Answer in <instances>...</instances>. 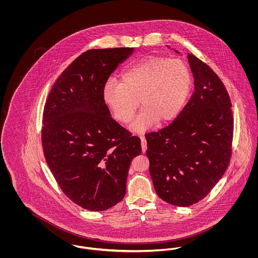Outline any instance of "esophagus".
<instances>
[{
    "label": "esophagus",
    "instance_id": "34e87169",
    "mask_svg": "<svg viewBox=\"0 0 258 258\" xmlns=\"http://www.w3.org/2000/svg\"><path fill=\"white\" fill-rule=\"evenodd\" d=\"M140 137H141V147H142V152L145 153L146 150H147V141H146V139H145V137H144L143 135H140Z\"/></svg>",
    "mask_w": 258,
    "mask_h": 258
}]
</instances>
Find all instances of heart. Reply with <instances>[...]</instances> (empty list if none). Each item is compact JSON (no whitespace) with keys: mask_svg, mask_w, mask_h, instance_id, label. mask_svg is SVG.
Returning <instances> with one entry per match:
<instances>
[{"mask_svg":"<svg viewBox=\"0 0 258 258\" xmlns=\"http://www.w3.org/2000/svg\"><path fill=\"white\" fill-rule=\"evenodd\" d=\"M122 83L105 82L102 98L116 120L128 123L135 117L139 99L144 107L133 124L143 132L160 121L169 123L184 108L192 77L188 67L179 59L146 57L127 67L121 75Z\"/></svg>","mask_w":258,"mask_h":258,"instance_id":"obj_1","label":"heart"}]
</instances>
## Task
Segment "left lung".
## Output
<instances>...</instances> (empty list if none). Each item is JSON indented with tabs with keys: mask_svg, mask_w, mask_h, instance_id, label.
I'll return each mask as SVG.
<instances>
[{
	"mask_svg": "<svg viewBox=\"0 0 258 258\" xmlns=\"http://www.w3.org/2000/svg\"><path fill=\"white\" fill-rule=\"evenodd\" d=\"M177 52V51H176ZM195 91L169 125L145 135L149 171L157 195L187 207L207 197L226 171L233 141L232 103L221 78L187 54Z\"/></svg>",
	"mask_w": 258,
	"mask_h": 258,
	"instance_id": "obj_1",
	"label": "left lung"
}]
</instances>
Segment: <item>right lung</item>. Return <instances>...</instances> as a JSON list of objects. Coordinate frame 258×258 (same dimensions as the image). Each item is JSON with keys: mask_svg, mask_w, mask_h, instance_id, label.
Segmentation results:
<instances>
[{"mask_svg": "<svg viewBox=\"0 0 258 258\" xmlns=\"http://www.w3.org/2000/svg\"><path fill=\"white\" fill-rule=\"evenodd\" d=\"M134 47L87 50L57 78L42 114L44 158L61 191L90 211L115 206L125 195L141 142L110 116L102 89Z\"/></svg>", "mask_w": 258, "mask_h": 258, "instance_id": "add662e5", "label": "right lung"}]
</instances>
